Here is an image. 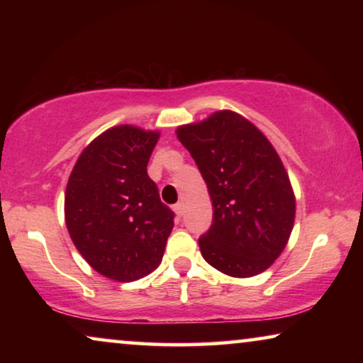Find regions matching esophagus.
I'll return each instance as SVG.
<instances>
[{"label": "esophagus", "instance_id": "esophagus-1", "mask_svg": "<svg viewBox=\"0 0 363 363\" xmlns=\"http://www.w3.org/2000/svg\"><path fill=\"white\" fill-rule=\"evenodd\" d=\"M173 211L177 213L178 218L183 216V205H182V203H177V205H173Z\"/></svg>", "mask_w": 363, "mask_h": 363}]
</instances>
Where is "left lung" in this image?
<instances>
[{"instance_id":"left-lung-1","label":"left lung","mask_w":363,"mask_h":363,"mask_svg":"<svg viewBox=\"0 0 363 363\" xmlns=\"http://www.w3.org/2000/svg\"><path fill=\"white\" fill-rule=\"evenodd\" d=\"M200 168L213 223L198 240L201 256L233 277L266 271L289 241L296 198L279 155L240 113L220 111L177 128Z\"/></svg>"}]
</instances>
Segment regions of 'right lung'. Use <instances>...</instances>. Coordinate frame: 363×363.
Listing matches in <instances>:
<instances>
[{"label":"right lung","instance_id":"obj_1","mask_svg":"<svg viewBox=\"0 0 363 363\" xmlns=\"http://www.w3.org/2000/svg\"><path fill=\"white\" fill-rule=\"evenodd\" d=\"M160 133L117 125L79 155L64 216L74 246L99 274L137 281L162 262L173 211L160 201L147 165Z\"/></svg>","mask_w":363,"mask_h":363}]
</instances>
